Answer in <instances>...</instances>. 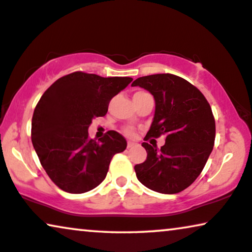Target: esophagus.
<instances>
[{
  "label": "esophagus",
  "mask_w": 252,
  "mask_h": 252,
  "mask_svg": "<svg viewBox=\"0 0 252 252\" xmlns=\"http://www.w3.org/2000/svg\"><path fill=\"white\" fill-rule=\"evenodd\" d=\"M136 145H137L136 143H133V142H128V145H126V146H128V149H131V147L136 146Z\"/></svg>",
  "instance_id": "obj_1"
}]
</instances>
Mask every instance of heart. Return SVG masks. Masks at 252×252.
Returning <instances> with one entry per match:
<instances>
[{
	"label": "heart",
	"instance_id": "obj_1",
	"mask_svg": "<svg viewBox=\"0 0 252 252\" xmlns=\"http://www.w3.org/2000/svg\"><path fill=\"white\" fill-rule=\"evenodd\" d=\"M139 93H145V92H137L136 94H139ZM123 132L128 136H132L133 135V130L131 128H124Z\"/></svg>",
	"mask_w": 252,
	"mask_h": 252
}]
</instances>
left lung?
<instances>
[{
    "label": "left lung",
    "mask_w": 252,
    "mask_h": 252,
    "mask_svg": "<svg viewBox=\"0 0 252 252\" xmlns=\"http://www.w3.org/2000/svg\"><path fill=\"white\" fill-rule=\"evenodd\" d=\"M132 86L147 90L156 100L144 140L166 137L161 149L142 144L147 158L135 166L137 179L157 192H181L199 176L213 150L216 121L210 103L196 86L172 73L139 77Z\"/></svg>",
    "instance_id": "left-lung-1"
}]
</instances>
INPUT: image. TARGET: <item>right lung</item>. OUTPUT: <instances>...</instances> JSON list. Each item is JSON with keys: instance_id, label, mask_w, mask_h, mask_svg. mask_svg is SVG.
<instances>
[{"instance_id": "obj_1", "label": "right lung", "mask_w": 252, "mask_h": 252, "mask_svg": "<svg viewBox=\"0 0 252 252\" xmlns=\"http://www.w3.org/2000/svg\"><path fill=\"white\" fill-rule=\"evenodd\" d=\"M131 80L76 71L59 78L40 98L32 117V144L61 190L94 189L105 180L113 157L126 150V140L117 131L109 130L96 142L87 129L94 117L106 115L110 100Z\"/></svg>"}]
</instances>
